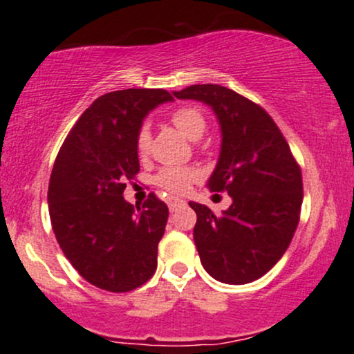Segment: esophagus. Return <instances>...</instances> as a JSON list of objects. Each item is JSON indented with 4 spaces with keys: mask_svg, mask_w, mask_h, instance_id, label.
<instances>
[{
    "mask_svg": "<svg viewBox=\"0 0 354 354\" xmlns=\"http://www.w3.org/2000/svg\"><path fill=\"white\" fill-rule=\"evenodd\" d=\"M186 203L185 200H180V198H168V206H169V211H176L178 208H181V206H185Z\"/></svg>",
    "mask_w": 354,
    "mask_h": 354,
    "instance_id": "1",
    "label": "esophagus"
}]
</instances>
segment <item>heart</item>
<instances>
[{
  "label": "heart",
  "mask_w": 354,
  "mask_h": 354,
  "mask_svg": "<svg viewBox=\"0 0 354 354\" xmlns=\"http://www.w3.org/2000/svg\"><path fill=\"white\" fill-rule=\"evenodd\" d=\"M173 124L185 135L188 140H200L205 133L206 121L205 116L200 109L196 108H180L171 115ZM149 145H151V136L146 126L138 131L136 135V151L140 156H146L149 153ZM196 178V173L189 168H183V166H168V168L160 169V173L154 176V183L160 186L161 189L168 191L173 194H183L188 191L191 181Z\"/></svg>",
  "instance_id": "obj_1"
}]
</instances>
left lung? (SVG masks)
<instances>
[{
    "mask_svg": "<svg viewBox=\"0 0 354 354\" xmlns=\"http://www.w3.org/2000/svg\"><path fill=\"white\" fill-rule=\"evenodd\" d=\"M173 95L205 103L221 129L218 163L206 186L226 191L233 203L214 214L189 201L198 216L193 239L201 265L221 283L254 281L293 239L303 203L301 169L271 116L233 89L193 84Z\"/></svg>",
    "mask_w": 354,
    "mask_h": 354,
    "instance_id": "left-lung-1",
    "label": "left lung"
}]
</instances>
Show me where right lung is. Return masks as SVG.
Instances as JSON below:
<instances>
[{"mask_svg": "<svg viewBox=\"0 0 354 354\" xmlns=\"http://www.w3.org/2000/svg\"><path fill=\"white\" fill-rule=\"evenodd\" d=\"M173 101L165 89H121L100 96L73 126L53 166L48 206L64 256L88 283L126 293L154 274L168 206L151 193L124 200L140 171L136 135L149 111Z\"/></svg>", "mask_w": 354, "mask_h": 354, "instance_id": "obj_1", "label": "right lung"}]
</instances>
